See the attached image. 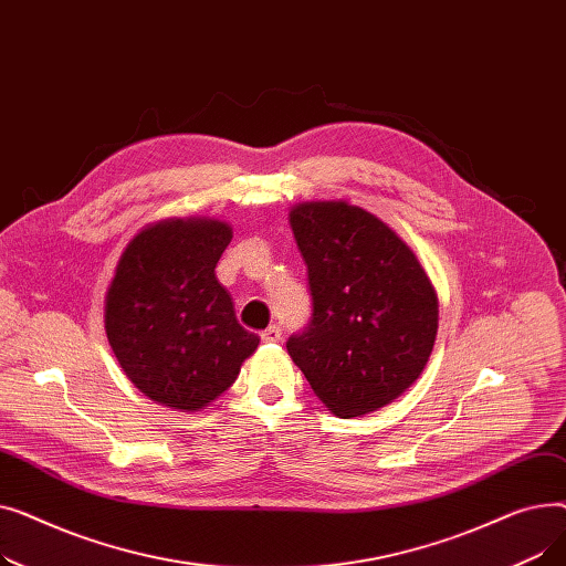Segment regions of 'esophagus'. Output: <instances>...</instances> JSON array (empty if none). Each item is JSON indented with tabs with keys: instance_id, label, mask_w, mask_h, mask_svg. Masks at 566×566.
Masks as SVG:
<instances>
[{
	"instance_id": "esophagus-1",
	"label": "esophagus",
	"mask_w": 566,
	"mask_h": 566,
	"mask_svg": "<svg viewBox=\"0 0 566 566\" xmlns=\"http://www.w3.org/2000/svg\"><path fill=\"white\" fill-rule=\"evenodd\" d=\"M261 339H263V342H268V344H275V342H280V339H282L280 325H271V328H265V331L261 333Z\"/></svg>"
}]
</instances>
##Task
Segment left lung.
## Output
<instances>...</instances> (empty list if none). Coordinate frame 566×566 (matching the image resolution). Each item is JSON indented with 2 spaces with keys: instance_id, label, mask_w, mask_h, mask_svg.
<instances>
[{
  "instance_id": "1",
  "label": "left lung",
  "mask_w": 566,
  "mask_h": 566,
  "mask_svg": "<svg viewBox=\"0 0 566 566\" xmlns=\"http://www.w3.org/2000/svg\"><path fill=\"white\" fill-rule=\"evenodd\" d=\"M307 265L312 316L286 350L314 395L358 418L420 378L438 333V298L418 256L376 216L346 201L289 213Z\"/></svg>"
}]
</instances>
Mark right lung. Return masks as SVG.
<instances>
[{
	"instance_id": "right-lung-1",
	"label": "right lung",
	"mask_w": 566,
	"mask_h": 566,
	"mask_svg": "<svg viewBox=\"0 0 566 566\" xmlns=\"http://www.w3.org/2000/svg\"><path fill=\"white\" fill-rule=\"evenodd\" d=\"M231 243L218 220H167L139 231L105 295L118 365L148 399L199 410L231 388L259 335L235 321L216 265Z\"/></svg>"
}]
</instances>
